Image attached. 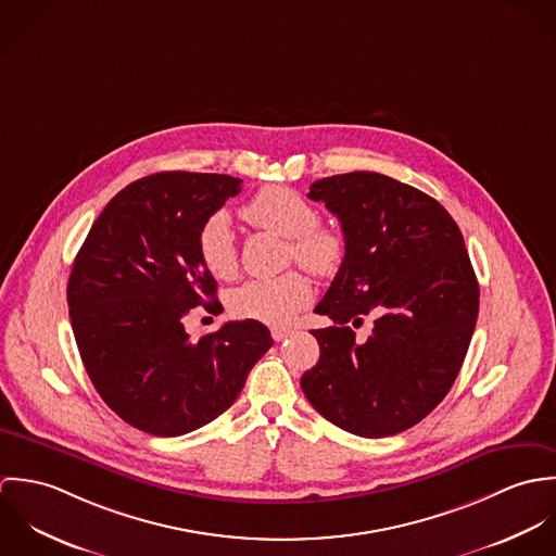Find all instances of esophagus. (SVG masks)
Masks as SVG:
<instances>
[{
    "label": "esophagus",
    "mask_w": 556,
    "mask_h": 556,
    "mask_svg": "<svg viewBox=\"0 0 556 556\" xmlns=\"http://www.w3.org/2000/svg\"><path fill=\"white\" fill-rule=\"evenodd\" d=\"M291 333H293V329H291V327H271V338H274L276 342L287 340Z\"/></svg>",
    "instance_id": "1"
}]
</instances>
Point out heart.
<instances>
[{
	"label": "heart",
	"instance_id": "obj_1",
	"mask_svg": "<svg viewBox=\"0 0 556 556\" xmlns=\"http://www.w3.org/2000/svg\"><path fill=\"white\" fill-rule=\"evenodd\" d=\"M241 214L254 227L289 238V256L315 271L331 276L344 256V239L318 225L317 210L293 188L269 186L258 190ZM197 252L203 267L218 280L238 274V239L225 210L210 214L197 233ZM313 282L304 271H287L274 278H254L229 295L231 315L282 327L298 317L313 300Z\"/></svg>",
	"mask_w": 556,
	"mask_h": 556
}]
</instances>
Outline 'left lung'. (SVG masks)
I'll list each match as a JSON object with an SVG mask.
<instances>
[{"label":"left lung","mask_w":556,"mask_h":556,"mask_svg":"<svg viewBox=\"0 0 556 556\" xmlns=\"http://www.w3.org/2000/svg\"><path fill=\"white\" fill-rule=\"evenodd\" d=\"M308 197L338 216L344 258L315 313L320 357L302 390L338 428L381 439L421 421L454 386L465 362L479 285L465 239L426 192L381 173L331 175ZM375 314L366 341L352 327Z\"/></svg>","instance_id":"obj_1"}]
</instances>
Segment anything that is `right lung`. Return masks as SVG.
I'll use <instances>...</instances> for the list:
<instances>
[{
    "label": "right lung",
    "mask_w": 556,
    "mask_h": 556,
    "mask_svg": "<svg viewBox=\"0 0 556 556\" xmlns=\"http://www.w3.org/2000/svg\"><path fill=\"white\" fill-rule=\"evenodd\" d=\"M239 190L241 179L218 173L137 179L106 203L75 258L68 308L83 366L100 397L148 434L214 421L274 344L258 320H229L201 338L184 329L192 308H223L197 233Z\"/></svg>",
    "instance_id": "add662e5"
}]
</instances>
